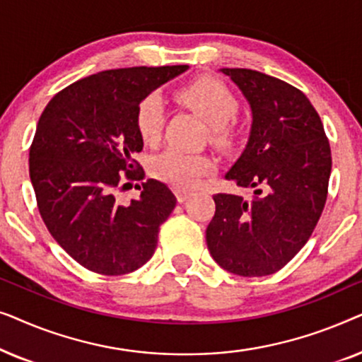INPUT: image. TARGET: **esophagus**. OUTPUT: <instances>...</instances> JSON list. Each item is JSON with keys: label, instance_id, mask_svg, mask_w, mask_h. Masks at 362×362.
<instances>
[{"label": "esophagus", "instance_id": "obj_1", "mask_svg": "<svg viewBox=\"0 0 362 362\" xmlns=\"http://www.w3.org/2000/svg\"><path fill=\"white\" fill-rule=\"evenodd\" d=\"M176 197H177V201H180V202H185L187 197H189V192L182 191V189H177L176 191Z\"/></svg>", "mask_w": 362, "mask_h": 362}]
</instances>
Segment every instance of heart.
<instances>
[{
    "label": "heart",
    "mask_w": 362,
    "mask_h": 362,
    "mask_svg": "<svg viewBox=\"0 0 362 362\" xmlns=\"http://www.w3.org/2000/svg\"><path fill=\"white\" fill-rule=\"evenodd\" d=\"M182 105L199 115L209 125L211 141L217 146H232L239 136L234 115L239 102L224 82L214 77H201L177 92ZM136 130L145 143H156L165 123V103L158 93H150L138 103ZM151 173L158 180L176 189H192L202 177L214 170V160L207 155H189L166 150L153 158Z\"/></svg>",
    "instance_id": "1"
}]
</instances>
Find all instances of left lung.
<instances>
[{"label":"left lung","instance_id":"obj_1","mask_svg":"<svg viewBox=\"0 0 362 362\" xmlns=\"http://www.w3.org/2000/svg\"><path fill=\"white\" fill-rule=\"evenodd\" d=\"M221 72L252 110L249 141L226 180L254 189V197L214 196L207 249L230 274L272 275L298 254L318 224L328 196L329 141L298 88L250 69Z\"/></svg>","mask_w":362,"mask_h":362}]
</instances>
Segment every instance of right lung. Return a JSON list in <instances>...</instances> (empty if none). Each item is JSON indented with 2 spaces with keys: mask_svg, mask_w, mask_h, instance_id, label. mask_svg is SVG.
<instances>
[{
  "mask_svg": "<svg viewBox=\"0 0 362 362\" xmlns=\"http://www.w3.org/2000/svg\"><path fill=\"white\" fill-rule=\"evenodd\" d=\"M189 66L103 71L71 83L44 108L29 176L44 224L87 270L123 275L155 254L158 232L176 206L170 187L141 182L140 197L117 201L115 189L138 180L143 150L135 113L143 98Z\"/></svg>",
  "mask_w": 362,
  "mask_h": 362,
  "instance_id": "obj_1",
  "label": "right lung"
}]
</instances>
